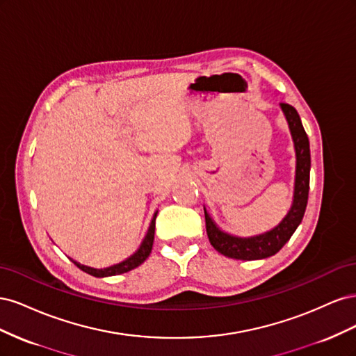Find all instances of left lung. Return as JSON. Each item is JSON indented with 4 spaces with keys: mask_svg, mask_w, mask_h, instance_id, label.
Masks as SVG:
<instances>
[{
    "mask_svg": "<svg viewBox=\"0 0 356 356\" xmlns=\"http://www.w3.org/2000/svg\"><path fill=\"white\" fill-rule=\"evenodd\" d=\"M285 115L293 138L296 152V178L293 203L282 221L273 229L254 236H238L224 232L213 221L211 213L204 209V221H207V233L211 245L220 254L234 258V260H261L275 255L289 241L291 236L300 225L307 207L309 197V178H310V147L309 138L301 124L300 115L294 106L288 104H279Z\"/></svg>",
    "mask_w": 356,
    "mask_h": 356,
    "instance_id": "obj_1",
    "label": "left lung"
}]
</instances>
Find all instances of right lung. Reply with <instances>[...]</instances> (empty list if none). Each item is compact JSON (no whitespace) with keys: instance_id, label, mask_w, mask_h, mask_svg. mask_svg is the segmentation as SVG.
<instances>
[{"instance_id":"add662e5","label":"right lung","mask_w":356,"mask_h":356,"mask_svg":"<svg viewBox=\"0 0 356 356\" xmlns=\"http://www.w3.org/2000/svg\"><path fill=\"white\" fill-rule=\"evenodd\" d=\"M156 217H157V211L154 212L153 218H152V222H149V227L145 233V238L143 239L141 245H139L138 250L132 254L129 255L127 258H124L123 261L117 263V264H113V266H108V267H92V266H86V264H81L79 261L72 260V258H70V260L77 266L79 268H81L83 272L89 273L95 277H106V276H115V275H122V273H126V272H131L132 268L141 266L147 258L149 255V252H152L153 250V242H154V229H156Z\"/></svg>"}]
</instances>
